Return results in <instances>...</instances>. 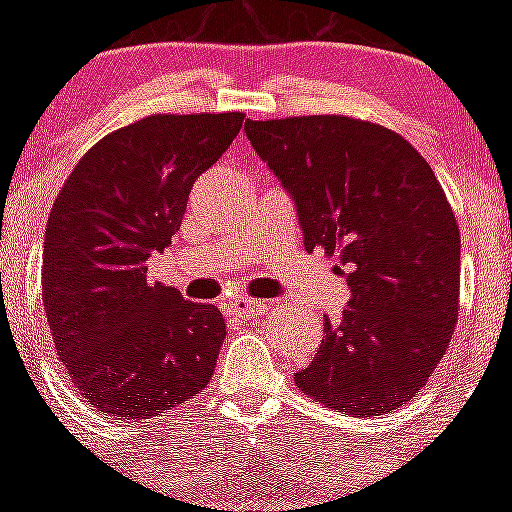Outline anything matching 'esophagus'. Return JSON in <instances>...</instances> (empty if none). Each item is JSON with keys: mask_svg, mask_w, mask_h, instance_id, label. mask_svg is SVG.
<instances>
[{"mask_svg": "<svg viewBox=\"0 0 512 512\" xmlns=\"http://www.w3.org/2000/svg\"><path fill=\"white\" fill-rule=\"evenodd\" d=\"M228 315H241V318H253V315H264L266 302L251 300V297H241V300H233L225 305Z\"/></svg>", "mask_w": 512, "mask_h": 512, "instance_id": "esophagus-1", "label": "esophagus"}]
</instances>
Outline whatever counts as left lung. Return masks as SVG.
Listing matches in <instances>:
<instances>
[{"label": "left lung", "instance_id": "1", "mask_svg": "<svg viewBox=\"0 0 512 512\" xmlns=\"http://www.w3.org/2000/svg\"><path fill=\"white\" fill-rule=\"evenodd\" d=\"M246 135L295 197L307 251L336 256L351 289L295 382L356 418L408 405L459 318L461 235L436 174L400 133L356 117L248 120Z\"/></svg>", "mask_w": 512, "mask_h": 512}]
</instances>
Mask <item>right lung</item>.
<instances>
[{"instance_id": "1", "label": "right lung", "mask_w": 512, "mask_h": 512, "mask_svg": "<svg viewBox=\"0 0 512 512\" xmlns=\"http://www.w3.org/2000/svg\"><path fill=\"white\" fill-rule=\"evenodd\" d=\"M243 117H140L89 148L58 189L40 269L45 315L79 395L117 420L169 413L215 374L223 312L146 274Z\"/></svg>"}]
</instances>
